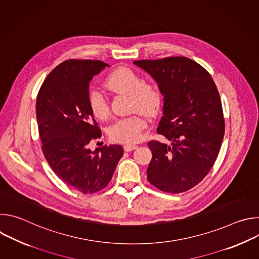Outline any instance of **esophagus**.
<instances>
[{
    "mask_svg": "<svg viewBox=\"0 0 259 259\" xmlns=\"http://www.w3.org/2000/svg\"><path fill=\"white\" fill-rule=\"evenodd\" d=\"M135 149H137V145H135V144H125L124 145L125 152H131V151H133Z\"/></svg>",
    "mask_w": 259,
    "mask_h": 259,
    "instance_id": "obj_1",
    "label": "esophagus"
}]
</instances>
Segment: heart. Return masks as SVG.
I'll return each mask as SVG.
<instances>
[{
	"label": "heart",
	"instance_id": "1",
	"mask_svg": "<svg viewBox=\"0 0 259 259\" xmlns=\"http://www.w3.org/2000/svg\"><path fill=\"white\" fill-rule=\"evenodd\" d=\"M106 87L115 92L126 93L129 96V106L132 109L153 116L161 107L163 93L158 83L143 81L136 70L120 66L109 72L105 80ZM88 104L92 115L98 120L109 116V106L105 96L99 90H92L88 96ZM146 121L140 115H131L117 120L109 128L112 140L124 143H135L142 137Z\"/></svg>",
	"mask_w": 259,
	"mask_h": 259
}]
</instances>
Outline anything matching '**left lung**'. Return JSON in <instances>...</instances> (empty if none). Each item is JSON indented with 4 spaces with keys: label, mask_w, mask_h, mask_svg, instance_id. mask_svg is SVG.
<instances>
[{
    "label": "left lung",
    "mask_w": 259,
    "mask_h": 259,
    "mask_svg": "<svg viewBox=\"0 0 259 259\" xmlns=\"http://www.w3.org/2000/svg\"><path fill=\"white\" fill-rule=\"evenodd\" d=\"M134 63L161 87L164 106L157 132L171 141L147 142L153 153L147 180L166 193L187 192L209 173L223 143L226 123L219 92L210 73L188 57Z\"/></svg>",
    "instance_id": "obj_1"
}]
</instances>
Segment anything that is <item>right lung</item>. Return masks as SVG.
<instances>
[{"label":"right lung","mask_w":259,"mask_h":259,"mask_svg":"<svg viewBox=\"0 0 259 259\" xmlns=\"http://www.w3.org/2000/svg\"><path fill=\"white\" fill-rule=\"evenodd\" d=\"M104 66L100 60L68 59L49 73L36 96L45 159L65 184L83 194L104 189L124 155L118 144L89 149L90 141L101 137L88 104L89 84Z\"/></svg>","instance_id":"1"}]
</instances>
